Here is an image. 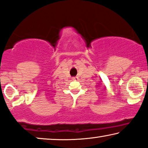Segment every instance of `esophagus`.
Instances as JSON below:
<instances>
[{"label": "esophagus", "mask_w": 148, "mask_h": 148, "mask_svg": "<svg viewBox=\"0 0 148 148\" xmlns=\"http://www.w3.org/2000/svg\"><path fill=\"white\" fill-rule=\"evenodd\" d=\"M72 79H73L74 80H77L78 79V76H75V77H73L72 78Z\"/></svg>", "instance_id": "esophagus-1"}]
</instances>
